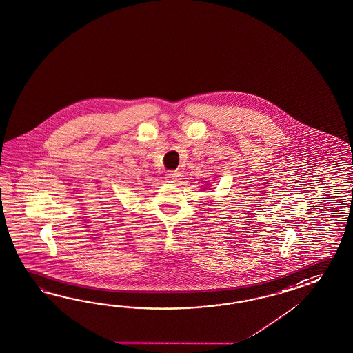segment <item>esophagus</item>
I'll return each mask as SVG.
<instances>
[{
    "mask_svg": "<svg viewBox=\"0 0 353 353\" xmlns=\"http://www.w3.org/2000/svg\"><path fill=\"white\" fill-rule=\"evenodd\" d=\"M165 180L167 182H170V183H177L179 181L181 180V173L180 172H168L165 174Z\"/></svg>",
    "mask_w": 353,
    "mask_h": 353,
    "instance_id": "1",
    "label": "esophagus"
}]
</instances>
